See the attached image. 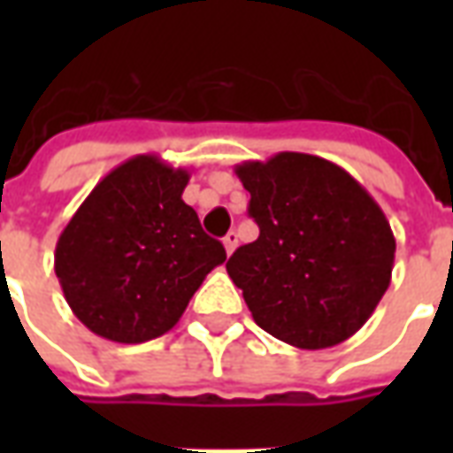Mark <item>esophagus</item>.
<instances>
[{
  "label": "esophagus",
  "mask_w": 453,
  "mask_h": 453,
  "mask_svg": "<svg viewBox=\"0 0 453 453\" xmlns=\"http://www.w3.org/2000/svg\"><path fill=\"white\" fill-rule=\"evenodd\" d=\"M223 247H226L227 255H233V252H235V247H237V233H235V230H230V233L223 237Z\"/></svg>",
  "instance_id": "obj_1"
}]
</instances>
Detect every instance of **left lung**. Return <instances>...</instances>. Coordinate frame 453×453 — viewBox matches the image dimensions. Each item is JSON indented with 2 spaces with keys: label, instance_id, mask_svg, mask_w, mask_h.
I'll return each instance as SVG.
<instances>
[{
  "label": "left lung",
  "instance_id": "left-lung-1",
  "mask_svg": "<svg viewBox=\"0 0 453 453\" xmlns=\"http://www.w3.org/2000/svg\"><path fill=\"white\" fill-rule=\"evenodd\" d=\"M235 174L259 237L226 269L255 323L298 349L349 340L393 274L395 237L379 203L340 165L305 152L250 159Z\"/></svg>",
  "mask_w": 453,
  "mask_h": 453
}]
</instances>
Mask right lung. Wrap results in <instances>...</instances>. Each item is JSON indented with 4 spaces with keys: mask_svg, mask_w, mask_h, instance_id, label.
Returning a JSON list of instances; mask_svg holds the SVG:
<instances>
[{
    "mask_svg": "<svg viewBox=\"0 0 453 453\" xmlns=\"http://www.w3.org/2000/svg\"><path fill=\"white\" fill-rule=\"evenodd\" d=\"M187 169L135 155L111 169L58 237L55 274L77 320L119 344L169 333L226 262L184 203Z\"/></svg>",
    "mask_w": 453,
    "mask_h": 453,
    "instance_id": "obj_1",
    "label": "right lung"
}]
</instances>
